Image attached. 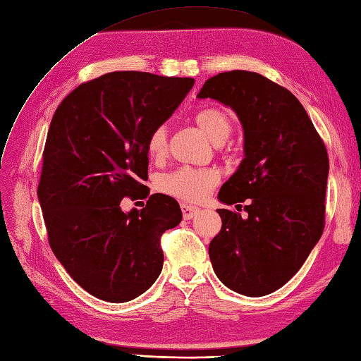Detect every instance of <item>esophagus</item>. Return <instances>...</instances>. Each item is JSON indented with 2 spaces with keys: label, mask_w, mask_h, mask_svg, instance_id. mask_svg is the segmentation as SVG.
Listing matches in <instances>:
<instances>
[{
  "label": "esophagus",
  "mask_w": 361,
  "mask_h": 361,
  "mask_svg": "<svg viewBox=\"0 0 361 361\" xmlns=\"http://www.w3.org/2000/svg\"><path fill=\"white\" fill-rule=\"evenodd\" d=\"M180 209H182V216L185 220L192 219L200 211L197 207H192V204H188V203H180Z\"/></svg>",
  "instance_id": "1"
}]
</instances>
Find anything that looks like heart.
<instances>
[{"instance_id": "obj_1", "label": "heart", "mask_w": 361, "mask_h": 361, "mask_svg": "<svg viewBox=\"0 0 361 361\" xmlns=\"http://www.w3.org/2000/svg\"><path fill=\"white\" fill-rule=\"evenodd\" d=\"M194 121L207 133L209 138L221 144L226 141L233 130L232 115L221 108H204L194 114ZM169 149V129L165 124H158L149 132L145 140V150L149 158L161 161L167 154ZM220 176L214 169H192L179 167L170 173H165L158 180V188L188 202H199L214 190Z\"/></svg>"}]
</instances>
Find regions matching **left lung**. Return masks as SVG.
I'll return each mask as SVG.
<instances>
[{
  "instance_id": "obj_1",
  "label": "left lung",
  "mask_w": 361,
  "mask_h": 361,
  "mask_svg": "<svg viewBox=\"0 0 361 361\" xmlns=\"http://www.w3.org/2000/svg\"><path fill=\"white\" fill-rule=\"evenodd\" d=\"M197 97L231 106L245 129V159L219 199L247 200V217L217 209L214 271L237 293L269 295L296 275L324 232L326 147L296 97L258 73H220Z\"/></svg>"
}]
</instances>
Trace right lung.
I'll use <instances>...</instances> for the list:
<instances>
[{
    "label": "right lung",
    "mask_w": 361,
    "mask_h": 361,
    "mask_svg": "<svg viewBox=\"0 0 361 361\" xmlns=\"http://www.w3.org/2000/svg\"><path fill=\"white\" fill-rule=\"evenodd\" d=\"M194 79L115 71L85 82L56 109L42 153L37 197L48 243L70 276L106 302H128L158 279L162 233L182 212L165 194L147 197L145 140L190 92Z\"/></svg>",
    "instance_id": "right-lung-1"
}]
</instances>
